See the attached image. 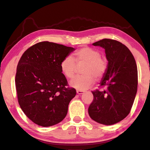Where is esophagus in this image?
Segmentation results:
<instances>
[{"label": "esophagus", "mask_w": 150, "mask_h": 150, "mask_svg": "<svg viewBox=\"0 0 150 150\" xmlns=\"http://www.w3.org/2000/svg\"><path fill=\"white\" fill-rule=\"evenodd\" d=\"M84 93V91H81V90H77V93L78 95H81V94H83Z\"/></svg>", "instance_id": "esophagus-1"}]
</instances>
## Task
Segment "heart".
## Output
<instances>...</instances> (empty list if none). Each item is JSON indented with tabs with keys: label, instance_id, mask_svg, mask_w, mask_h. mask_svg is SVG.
<instances>
[{
	"label": "heart",
	"instance_id": "1",
	"mask_svg": "<svg viewBox=\"0 0 150 150\" xmlns=\"http://www.w3.org/2000/svg\"><path fill=\"white\" fill-rule=\"evenodd\" d=\"M75 59L77 63H86L83 70V75L76 76L71 81L70 85L77 90H85L95 83L96 79H102L108 69L106 58L101 56L99 51L89 47H83L75 53ZM70 55L65 57L60 63L61 71L68 79L75 75L77 64Z\"/></svg>",
	"mask_w": 150,
	"mask_h": 150
}]
</instances>
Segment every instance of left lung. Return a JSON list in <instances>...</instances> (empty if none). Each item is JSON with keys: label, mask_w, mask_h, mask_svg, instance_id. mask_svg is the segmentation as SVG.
<instances>
[{"label": "left lung", "mask_w": 150, "mask_h": 150, "mask_svg": "<svg viewBox=\"0 0 150 150\" xmlns=\"http://www.w3.org/2000/svg\"><path fill=\"white\" fill-rule=\"evenodd\" d=\"M93 45L105 48L108 62L100 87L92 91L93 100L88 109L96 122L112 125L130 113L138 88V69L132 54L125 45L115 40L103 39Z\"/></svg>", "instance_id": "1"}]
</instances>
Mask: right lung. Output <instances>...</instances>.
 <instances>
[{"mask_svg": "<svg viewBox=\"0 0 150 150\" xmlns=\"http://www.w3.org/2000/svg\"><path fill=\"white\" fill-rule=\"evenodd\" d=\"M75 49L47 41L33 45L17 65L15 84L20 108L30 120L47 127L62 122L76 95L60 68Z\"/></svg>", "mask_w": 150, "mask_h": 150, "instance_id": "right-lung-1", "label": "right lung"}]
</instances>
